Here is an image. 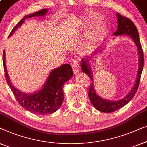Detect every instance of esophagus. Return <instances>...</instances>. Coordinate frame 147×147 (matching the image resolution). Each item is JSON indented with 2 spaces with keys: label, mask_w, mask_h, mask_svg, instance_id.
Masks as SVG:
<instances>
[{
  "label": "esophagus",
  "mask_w": 147,
  "mask_h": 147,
  "mask_svg": "<svg viewBox=\"0 0 147 147\" xmlns=\"http://www.w3.org/2000/svg\"><path fill=\"white\" fill-rule=\"evenodd\" d=\"M72 67H73L74 73L75 74L78 73L80 71V65L78 62H74V63H73V65H72Z\"/></svg>",
  "instance_id": "1"
}]
</instances>
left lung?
<instances>
[{
  "label": "left lung",
  "mask_w": 147,
  "mask_h": 147,
  "mask_svg": "<svg viewBox=\"0 0 147 147\" xmlns=\"http://www.w3.org/2000/svg\"><path fill=\"white\" fill-rule=\"evenodd\" d=\"M117 17L118 23L117 30L113 33V35L115 36H129L133 40L136 45V49H137L136 50H137L138 54V65L137 74H136V77L133 88H131L129 93L124 98L115 100H111L103 98L102 97L100 96L96 93V90L94 88L93 73H92V70L91 67H90L89 61L92 58L96 57L97 53L99 52V51H100V48L98 47L93 52H92L90 56L84 57L80 61V68H81L82 72L87 74L90 80H92V83L90 84L89 90H88V97H89L90 102L96 110L104 113H112L119 110L122 107L125 106L127 103H129L131 100V99L133 98L136 91H137L138 85H139L140 76H141L144 65L143 53H142V47L140 42L139 34H138L137 28L131 20L128 18L124 17L118 12H117Z\"/></svg>",
  "instance_id": "left-lung-1"
}]
</instances>
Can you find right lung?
<instances>
[{
	"instance_id": "1",
	"label": "right lung",
	"mask_w": 147,
	"mask_h": 147,
	"mask_svg": "<svg viewBox=\"0 0 147 147\" xmlns=\"http://www.w3.org/2000/svg\"><path fill=\"white\" fill-rule=\"evenodd\" d=\"M48 12L49 9H45L34 13L24 16L13 28L9 34V37H11L16 30L22 26L27 18L36 16L44 17ZM5 57V51H4L3 66L6 80L18 103L26 111L36 115H46L56 112L63 102V86L64 84L73 77V73L71 66L69 64H64L61 67L53 69L40 88L33 92L26 93L18 90L12 84L8 74Z\"/></svg>"
}]
</instances>
